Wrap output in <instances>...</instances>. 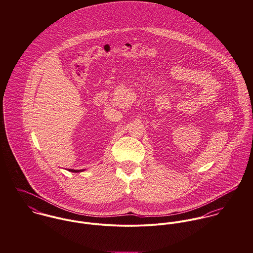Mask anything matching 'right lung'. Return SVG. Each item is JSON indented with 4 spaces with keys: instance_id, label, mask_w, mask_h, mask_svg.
I'll use <instances>...</instances> for the list:
<instances>
[{
    "instance_id": "obj_1",
    "label": "right lung",
    "mask_w": 253,
    "mask_h": 253,
    "mask_svg": "<svg viewBox=\"0 0 253 253\" xmlns=\"http://www.w3.org/2000/svg\"><path fill=\"white\" fill-rule=\"evenodd\" d=\"M69 170H70V171H74V172H80V171H83L84 169H70Z\"/></svg>"
}]
</instances>
